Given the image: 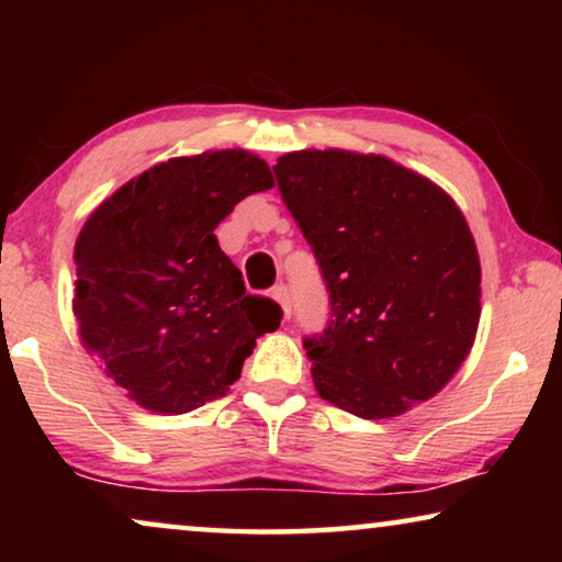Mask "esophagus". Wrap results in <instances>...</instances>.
Instances as JSON below:
<instances>
[{"mask_svg":"<svg viewBox=\"0 0 562 562\" xmlns=\"http://www.w3.org/2000/svg\"><path fill=\"white\" fill-rule=\"evenodd\" d=\"M276 302H279V306H281V314H283V319H289L291 317V299H289V289L283 286H276L273 289V294H271Z\"/></svg>","mask_w":562,"mask_h":562,"instance_id":"esophagus-1","label":"esophagus"}]
</instances>
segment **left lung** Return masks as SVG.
<instances>
[{
	"label": "left lung",
	"mask_w": 562,
	"mask_h": 562,
	"mask_svg": "<svg viewBox=\"0 0 562 562\" xmlns=\"http://www.w3.org/2000/svg\"><path fill=\"white\" fill-rule=\"evenodd\" d=\"M319 260L329 325L304 342L325 402L391 419L445 389L481 319V260L448 191L375 153L296 150L273 166Z\"/></svg>",
	"instance_id": "left-lung-1"
}]
</instances>
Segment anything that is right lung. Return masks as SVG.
Listing matches in <instances>:
<instances>
[{"label": "right lung", "instance_id": "obj_1", "mask_svg": "<svg viewBox=\"0 0 562 562\" xmlns=\"http://www.w3.org/2000/svg\"><path fill=\"white\" fill-rule=\"evenodd\" d=\"M266 189L263 158L206 150L148 168L83 222L74 248L81 345L143 409L187 414L225 396L258 337L279 327V304L245 291L214 235Z\"/></svg>", "mask_w": 562, "mask_h": 562}]
</instances>
